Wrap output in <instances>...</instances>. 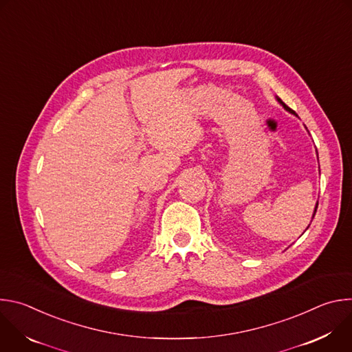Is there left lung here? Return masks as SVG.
Listing matches in <instances>:
<instances>
[{
  "label": "left lung",
  "instance_id": "obj_1",
  "mask_svg": "<svg viewBox=\"0 0 352 352\" xmlns=\"http://www.w3.org/2000/svg\"><path fill=\"white\" fill-rule=\"evenodd\" d=\"M277 102H278V103H280V104H281V106H283V107H284L287 111H289V113L295 114V113H294V111H292V110H291V109H289V107H288L285 103H283V102H281V98H278V97H277ZM318 205H319V204H316V206H315V210H314V216H312V219H314V217H315V214H316V210H318ZM308 227H309V226H308Z\"/></svg>",
  "mask_w": 352,
  "mask_h": 352
}]
</instances>
